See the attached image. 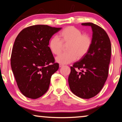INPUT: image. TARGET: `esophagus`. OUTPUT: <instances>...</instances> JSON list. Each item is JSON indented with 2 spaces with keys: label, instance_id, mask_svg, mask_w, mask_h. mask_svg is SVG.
I'll list each match as a JSON object with an SVG mask.
<instances>
[{
  "label": "esophagus",
  "instance_id": "esophagus-1",
  "mask_svg": "<svg viewBox=\"0 0 122 122\" xmlns=\"http://www.w3.org/2000/svg\"><path fill=\"white\" fill-rule=\"evenodd\" d=\"M63 66H64V65L63 64H59V67H63Z\"/></svg>",
  "mask_w": 122,
  "mask_h": 122
}]
</instances>
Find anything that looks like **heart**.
<instances>
[{"instance_id": "1", "label": "heart", "mask_w": 122, "mask_h": 122, "mask_svg": "<svg viewBox=\"0 0 122 122\" xmlns=\"http://www.w3.org/2000/svg\"><path fill=\"white\" fill-rule=\"evenodd\" d=\"M60 40L57 36L51 39L49 48L53 55H59L63 49V45H68L67 52L56 58L57 62L69 64L78 59H81L87 55L92 45V38L88 34L82 32L77 28L69 26L63 29L59 34Z\"/></svg>"}]
</instances>
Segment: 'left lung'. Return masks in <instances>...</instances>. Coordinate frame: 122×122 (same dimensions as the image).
I'll return each mask as SVG.
<instances>
[{"label":"left lung","mask_w":122,"mask_h":122,"mask_svg":"<svg viewBox=\"0 0 122 122\" xmlns=\"http://www.w3.org/2000/svg\"><path fill=\"white\" fill-rule=\"evenodd\" d=\"M92 45L88 53L71 66L68 82L71 91L82 99L95 97L102 89L108 75L111 55L110 38L104 29L93 23ZM77 68L80 71H76Z\"/></svg>","instance_id":"obj_1"}]
</instances>
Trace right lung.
Segmentation results:
<instances>
[{
    "label": "right lung",
    "instance_id": "right-lung-1",
    "mask_svg": "<svg viewBox=\"0 0 122 122\" xmlns=\"http://www.w3.org/2000/svg\"><path fill=\"white\" fill-rule=\"evenodd\" d=\"M61 28L31 25L23 29L15 41L11 65L20 92L35 99L48 91L52 75L59 69L48 47L50 39Z\"/></svg>",
    "mask_w": 122,
    "mask_h": 122
}]
</instances>
